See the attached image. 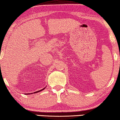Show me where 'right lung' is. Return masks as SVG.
I'll return each mask as SVG.
<instances>
[{
    "instance_id": "obj_1",
    "label": "right lung",
    "mask_w": 120,
    "mask_h": 120,
    "mask_svg": "<svg viewBox=\"0 0 120 120\" xmlns=\"http://www.w3.org/2000/svg\"><path fill=\"white\" fill-rule=\"evenodd\" d=\"M45 88H43V89H42V90H40V91H36V92H35L34 93H38V92H41V91H43V90H45ZM32 94V93H26V94Z\"/></svg>"
}]
</instances>
